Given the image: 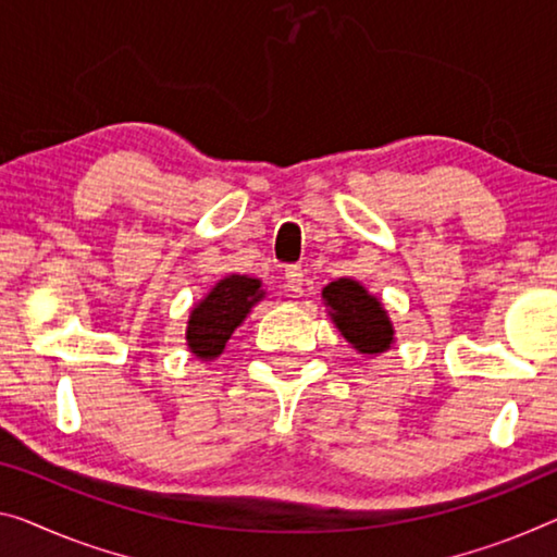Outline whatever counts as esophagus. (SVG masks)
I'll return each instance as SVG.
<instances>
[{
    "label": "esophagus",
    "instance_id": "1",
    "mask_svg": "<svg viewBox=\"0 0 557 557\" xmlns=\"http://www.w3.org/2000/svg\"><path fill=\"white\" fill-rule=\"evenodd\" d=\"M306 273L301 267H286V288L294 290V294H301L304 290V278Z\"/></svg>",
    "mask_w": 557,
    "mask_h": 557
}]
</instances>
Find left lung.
<instances>
[{
    "label": "left lung",
    "instance_id": "8db88e82",
    "mask_svg": "<svg viewBox=\"0 0 557 557\" xmlns=\"http://www.w3.org/2000/svg\"><path fill=\"white\" fill-rule=\"evenodd\" d=\"M323 304L333 326L363 356H381L396 344V329L379 296L356 278H338L323 288Z\"/></svg>",
    "mask_w": 557,
    "mask_h": 557
}]
</instances>
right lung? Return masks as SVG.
I'll list each match as a JSON object with an SVG mask.
<instances>
[{
	"mask_svg": "<svg viewBox=\"0 0 557 557\" xmlns=\"http://www.w3.org/2000/svg\"><path fill=\"white\" fill-rule=\"evenodd\" d=\"M267 298L261 278L228 273L213 284L201 301H196L186 321V346L199 361H216L224 354L231 333H234L251 308Z\"/></svg>",
	"mask_w": 557,
	"mask_h": 557,
	"instance_id": "1",
	"label": "right lung"
}]
</instances>
